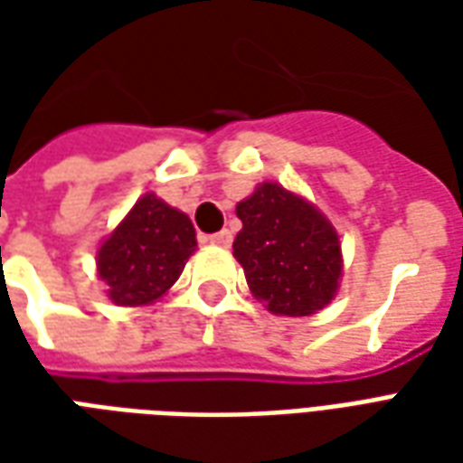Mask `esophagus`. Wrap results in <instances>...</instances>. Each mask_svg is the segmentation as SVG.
Segmentation results:
<instances>
[{"label":"esophagus","instance_id":"34e87169","mask_svg":"<svg viewBox=\"0 0 463 463\" xmlns=\"http://www.w3.org/2000/svg\"><path fill=\"white\" fill-rule=\"evenodd\" d=\"M211 242L213 245H222V248H228V245L232 242V232L231 231L215 232V235H211Z\"/></svg>","mask_w":463,"mask_h":463}]
</instances>
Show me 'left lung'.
<instances>
[{
    "label": "left lung",
    "instance_id": "obj_1",
    "mask_svg": "<svg viewBox=\"0 0 463 463\" xmlns=\"http://www.w3.org/2000/svg\"><path fill=\"white\" fill-rule=\"evenodd\" d=\"M235 213L242 231L232 255L268 310L305 317L335 298L342 275L340 238L315 205L278 183H262Z\"/></svg>",
    "mask_w": 463,
    "mask_h": 463
}]
</instances>
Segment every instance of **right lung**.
I'll return each mask as SVG.
<instances>
[{
    "mask_svg": "<svg viewBox=\"0 0 463 463\" xmlns=\"http://www.w3.org/2000/svg\"><path fill=\"white\" fill-rule=\"evenodd\" d=\"M195 245L191 218L146 193L99 248V278L116 305H148L181 278Z\"/></svg>",
    "mask_w": 463,
    "mask_h": 463,
    "instance_id": "right-lung-1",
    "label": "right lung"
}]
</instances>
